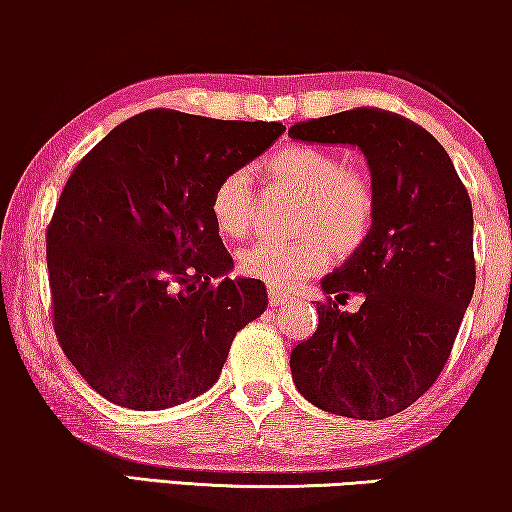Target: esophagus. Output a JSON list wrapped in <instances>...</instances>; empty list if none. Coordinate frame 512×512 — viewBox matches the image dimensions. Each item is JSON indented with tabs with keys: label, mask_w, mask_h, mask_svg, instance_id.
Here are the masks:
<instances>
[{
	"label": "esophagus",
	"mask_w": 512,
	"mask_h": 512,
	"mask_svg": "<svg viewBox=\"0 0 512 512\" xmlns=\"http://www.w3.org/2000/svg\"><path fill=\"white\" fill-rule=\"evenodd\" d=\"M268 298H270V305H272V307L286 305V303H289V300H293V298L289 296V293L279 291V289H270V291H268Z\"/></svg>",
	"instance_id": "34e87169"
}]
</instances>
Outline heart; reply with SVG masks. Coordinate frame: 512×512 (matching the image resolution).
<instances>
[{"instance_id": "heart-1", "label": "heart", "mask_w": 512, "mask_h": 512, "mask_svg": "<svg viewBox=\"0 0 512 512\" xmlns=\"http://www.w3.org/2000/svg\"><path fill=\"white\" fill-rule=\"evenodd\" d=\"M263 184L298 195L293 240H261L242 251L247 277L291 289L324 272L335 256H349L366 242L375 221V193L368 177L345 167L338 153L312 144H289L261 163ZM216 228L226 237H244L254 228L256 198L244 170H233L212 193Z\"/></svg>"}]
</instances>
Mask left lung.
Here are the masks:
<instances>
[{
  "label": "left lung",
  "instance_id": "obj_1",
  "mask_svg": "<svg viewBox=\"0 0 512 512\" xmlns=\"http://www.w3.org/2000/svg\"><path fill=\"white\" fill-rule=\"evenodd\" d=\"M289 135L359 146L375 193L366 242L321 279L328 300L317 331L291 352L293 382L333 415L391 417L443 373L473 298L471 198L438 139L391 111L356 107L296 123ZM349 292L364 296L354 315L337 307Z\"/></svg>",
  "mask_w": 512,
  "mask_h": 512
}]
</instances>
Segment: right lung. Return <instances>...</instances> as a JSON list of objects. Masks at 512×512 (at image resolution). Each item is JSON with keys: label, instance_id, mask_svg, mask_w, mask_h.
Wrapping results in <instances>:
<instances>
[{"label": "right lung", "instance_id": "obj_1", "mask_svg": "<svg viewBox=\"0 0 512 512\" xmlns=\"http://www.w3.org/2000/svg\"><path fill=\"white\" fill-rule=\"evenodd\" d=\"M284 130L151 109L76 165L46 233L53 328L107 401L165 410L205 394L235 333L265 312V284L228 277L209 202Z\"/></svg>", "mask_w": 512, "mask_h": 512}]
</instances>
